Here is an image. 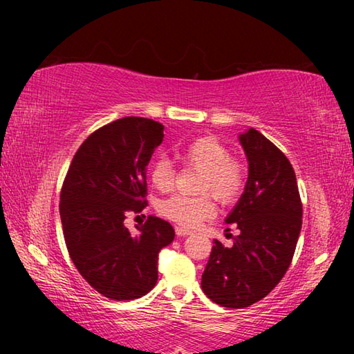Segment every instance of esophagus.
<instances>
[{
    "instance_id": "1",
    "label": "esophagus",
    "mask_w": 354,
    "mask_h": 354,
    "mask_svg": "<svg viewBox=\"0 0 354 354\" xmlns=\"http://www.w3.org/2000/svg\"><path fill=\"white\" fill-rule=\"evenodd\" d=\"M175 232H176L178 237H185V236L190 234V231L183 228V227H176V228H175Z\"/></svg>"
}]
</instances>
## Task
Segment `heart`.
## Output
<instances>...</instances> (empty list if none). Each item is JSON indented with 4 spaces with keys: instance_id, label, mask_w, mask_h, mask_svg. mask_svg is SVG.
<instances>
[{
    "instance_id": "heart-1",
    "label": "heart",
    "mask_w": 354,
    "mask_h": 354,
    "mask_svg": "<svg viewBox=\"0 0 354 354\" xmlns=\"http://www.w3.org/2000/svg\"><path fill=\"white\" fill-rule=\"evenodd\" d=\"M178 158L187 169L201 173L198 192L204 193L199 196L176 194L158 205L160 214L179 227L194 228L214 216L216 208L207 193H212L221 204H231L243 192L246 183L245 165L231 156L230 149L213 135L198 137L179 147ZM149 176L156 190L169 192L175 185L176 171L167 158H158L150 165Z\"/></svg>"
}]
</instances>
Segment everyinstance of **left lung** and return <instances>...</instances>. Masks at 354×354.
Returning <instances> with one entry per match:
<instances>
[{"mask_svg":"<svg viewBox=\"0 0 354 354\" xmlns=\"http://www.w3.org/2000/svg\"><path fill=\"white\" fill-rule=\"evenodd\" d=\"M250 173L245 192L227 217L239 236L230 248L214 240L202 290L222 307L260 301L289 269L303 223L297 176L288 158L255 129L239 137Z\"/></svg>","mask_w":354,"mask_h":354,"instance_id":"obj_1","label":"left lung"}]
</instances>
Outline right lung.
I'll list each match as a JSON object with an SVG mask.
<instances>
[{
    "label": "right lung",
    "instance_id": "add662e5",
    "mask_svg": "<svg viewBox=\"0 0 354 354\" xmlns=\"http://www.w3.org/2000/svg\"><path fill=\"white\" fill-rule=\"evenodd\" d=\"M150 118L124 117L102 126L82 142L61 190L65 245L80 275L103 297L131 301L153 289L158 252L175 230L149 216L131 234L126 214L146 208L147 164L164 138Z\"/></svg>",
    "mask_w": 354,
    "mask_h": 354
}]
</instances>
